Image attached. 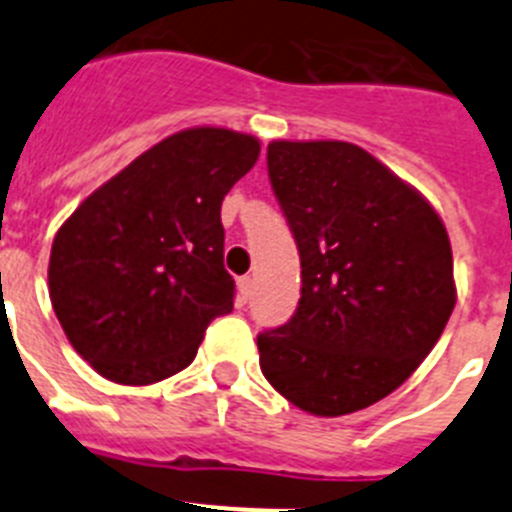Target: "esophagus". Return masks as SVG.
Wrapping results in <instances>:
<instances>
[{
  "label": "esophagus",
  "mask_w": 512,
  "mask_h": 512,
  "mask_svg": "<svg viewBox=\"0 0 512 512\" xmlns=\"http://www.w3.org/2000/svg\"><path fill=\"white\" fill-rule=\"evenodd\" d=\"M253 292V279L251 277H241L238 279V295H241V300L246 302L248 297H251Z\"/></svg>",
  "instance_id": "esophagus-1"
}]
</instances>
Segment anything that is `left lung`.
<instances>
[{
	"label": "left lung",
	"mask_w": 512,
	"mask_h": 512,
	"mask_svg": "<svg viewBox=\"0 0 512 512\" xmlns=\"http://www.w3.org/2000/svg\"><path fill=\"white\" fill-rule=\"evenodd\" d=\"M269 182L295 235V315L259 333L279 395L312 415L364 410L431 354L456 305L449 233L423 194L343 140H274Z\"/></svg>",
	"instance_id": "left-lung-1"
}]
</instances>
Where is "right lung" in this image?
I'll use <instances>...</instances> for the list:
<instances>
[{"label":"right lung","instance_id":"obj_1","mask_svg":"<svg viewBox=\"0 0 512 512\" xmlns=\"http://www.w3.org/2000/svg\"><path fill=\"white\" fill-rule=\"evenodd\" d=\"M225 128L169 135L112 176L53 238L48 287L76 354L117 384H153L197 356L233 310L220 205L259 158Z\"/></svg>","mask_w":512,"mask_h":512}]
</instances>
